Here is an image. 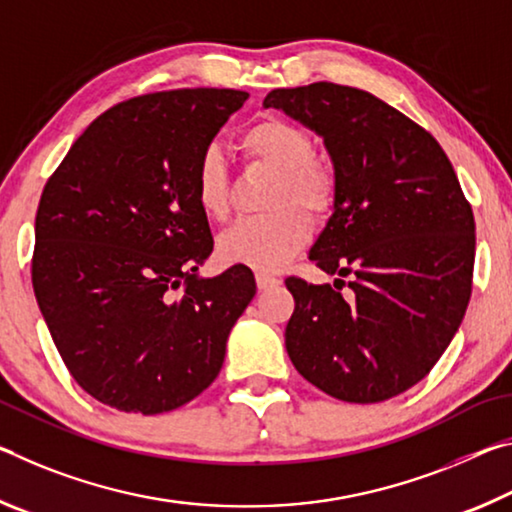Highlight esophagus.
<instances>
[{"label": "esophagus", "mask_w": 512, "mask_h": 512, "mask_svg": "<svg viewBox=\"0 0 512 512\" xmlns=\"http://www.w3.org/2000/svg\"><path fill=\"white\" fill-rule=\"evenodd\" d=\"M279 279H276V276H272V274H265V272H256V286H258V290H267V288H274V286H279Z\"/></svg>", "instance_id": "obj_1"}]
</instances>
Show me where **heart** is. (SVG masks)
<instances>
[{
    "label": "heart",
    "instance_id": "1",
    "mask_svg": "<svg viewBox=\"0 0 512 512\" xmlns=\"http://www.w3.org/2000/svg\"><path fill=\"white\" fill-rule=\"evenodd\" d=\"M238 145L251 163L276 172L267 208L272 213L245 217L217 238L224 263L256 270H279L297 256L311 236L308 215L322 217L333 208L338 179L329 163L313 156V140L295 122L267 117L242 133ZM195 199L208 220H224L231 206L229 167L215 145L199 154L195 165ZM304 207L303 212L300 208Z\"/></svg>",
    "mask_w": 512,
    "mask_h": 512
}]
</instances>
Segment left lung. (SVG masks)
<instances>
[{
    "label": "left lung",
    "mask_w": 512,
    "mask_h": 512,
    "mask_svg": "<svg viewBox=\"0 0 512 512\" xmlns=\"http://www.w3.org/2000/svg\"><path fill=\"white\" fill-rule=\"evenodd\" d=\"M263 106L315 131L338 179L333 215L308 251L338 279H286L292 365L340 401L397 397L431 372L465 317L472 206L438 140L370 92L320 81L276 88Z\"/></svg>",
    "instance_id": "left-lung-1"
}]
</instances>
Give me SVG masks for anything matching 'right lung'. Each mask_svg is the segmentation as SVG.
<instances>
[{
    "instance_id": "obj_1",
    "label": "right lung",
    "mask_w": 512,
    "mask_h": 512,
    "mask_svg": "<svg viewBox=\"0 0 512 512\" xmlns=\"http://www.w3.org/2000/svg\"><path fill=\"white\" fill-rule=\"evenodd\" d=\"M247 97L229 88L133 97L99 115L47 181L33 292L74 381L106 406L167 413L222 370L256 281L245 265L199 276L213 236L195 165Z\"/></svg>"
}]
</instances>
